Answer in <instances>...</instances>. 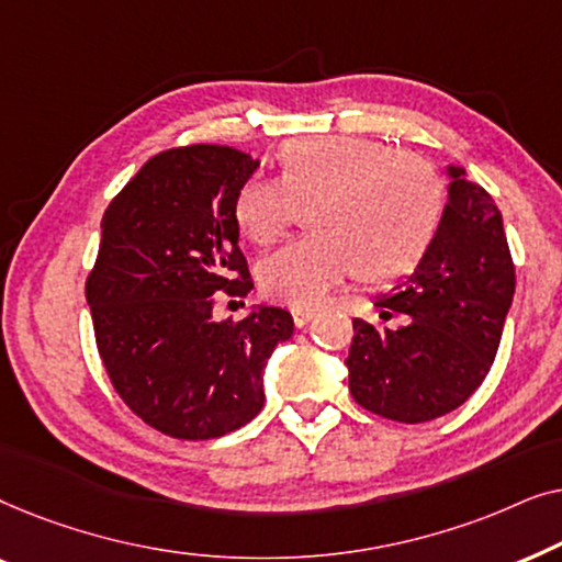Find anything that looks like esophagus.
Instances as JSON below:
<instances>
[{
	"label": "esophagus",
	"instance_id": "34e87169",
	"mask_svg": "<svg viewBox=\"0 0 562 562\" xmlns=\"http://www.w3.org/2000/svg\"><path fill=\"white\" fill-rule=\"evenodd\" d=\"M314 310H310V306H291V317H294V325L296 327H304L310 325V322L314 319Z\"/></svg>",
	"mask_w": 562,
	"mask_h": 562
}]
</instances>
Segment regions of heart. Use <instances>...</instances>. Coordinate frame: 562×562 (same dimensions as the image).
I'll use <instances>...</instances> for the list:
<instances>
[{"instance_id": "heart-1", "label": "heart", "mask_w": 562, "mask_h": 562, "mask_svg": "<svg viewBox=\"0 0 562 562\" xmlns=\"http://www.w3.org/2000/svg\"><path fill=\"white\" fill-rule=\"evenodd\" d=\"M279 181L237 189L235 225L252 245H271L310 204V235L258 266L266 296L294 306L325 302L350 276L366 281L412 271L440 227L445 183L417 153L358 135L299 137L281 145Z\"/></svg>"}]
</instances>
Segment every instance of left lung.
Here are the masks:
<instances>
[{"label":"left lung","instance_id":"8db88e82","mask_svg":"<svg viewBox=\"0 0 562 562\" xmlns=\"http://www.w3.org/2000/svg\"><path fill=\"white\" fill-rule=\"evenodd\" d=\"M450 199L419 266L375 306L381 317L406 314L381 329L352 319L345 366L350 394L379 417L419 425L475 394L502 342L517 273L502 212L463 168L450 166Z\"/></svg>","mask_w":562,"mask_h":562}]
</instances>
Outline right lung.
Masks as SVG:
<instances>
[{
  "mask_svg": "<svg viewBox=\"0 0 562 562\" xmlns=\"http://www.w3.org/2000/svg\"><path fill=\"white\" fill-rule=\"evenodd\" d=\"M258 168L229 145L153 156L102 217L87 276L97 350L122 402L176 440L235 432L263 409V368L294 319L260 306L217 319V291L248 296L235 194Z\"/></svg>",
  "mask_w": 562,
  "mask_h": 562,
  "instance_id": "add662e5",
  "label": "right lung"
}]
</instances>
